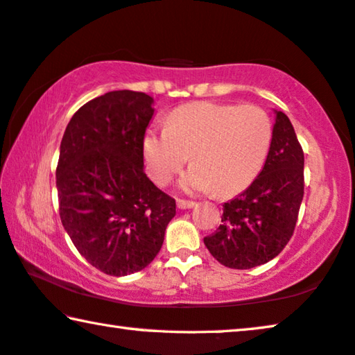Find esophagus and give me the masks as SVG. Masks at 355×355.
<instances>
[{
  "instance_id": "1",
  "label": "esophagus",
  "mask_w": 355,
  "mask_h": 355,
  "mask_svg": "<svg viewBox=\"0 0 355 355\" xmlns=\"http://www.w3.org/2000/svg\"><path fill=\"white\" fill-rule=\"evenodd\" d=\"M196 205V202L193 200H184V199H177V207L180 210H187V209H193Z\"/></svg>"
}]
</instances>
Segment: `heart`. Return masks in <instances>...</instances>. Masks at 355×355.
I'll return each instance as SVG.
<instances>
[{
  "label": "heart",
  "instance_id": "heart-1",
  "mask_svg": "<svg viewBox=\"0 0 355 355\" xmlns=\"http://www.w3.org/2000/svg\"><path fill=\"white\" fill-rule=\"evenodd\" d=\"M271 137V121L260 107L196 102L173 111L167 129L146 132L144 157L151 178L166 184L191 155L194 166L180 178V188L232 196L260 173Z\"/></svg>",
  "mask_w": 355,
  "mask_h": 355
}]
</instances>
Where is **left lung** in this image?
<instances>
[{
  "label": "left lung",
  "instance_id": "8db88e82",
  "mask_svg": "<svg viewBox=\"0 0 355 355\" xmlns=\"http://www.w3.org/2000/svg\"><path fill=\"white\" fill-rule=\"evenodd\" d=\"M271 146L260 175L223 204L221 225L204 244L216 261L250 269L276 258L293 234L304 194V155L288 116L274 110Z\"/></svg>",
  "mask_w": 355,
  "mask_h": 355
}]
</instances>
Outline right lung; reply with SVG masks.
Here are the masks:
<instances>
[{"label":"right lung","mask_w":355,"mask_h":355,"mask_svg":"<svg viewBox=\"0 0 355 355\" xmlns=\"http://www.w3.org/2000/svg\"><path fill=\"white\" fill-rule=\"evenodd\" d=\"M155 98L113 91L68 123L57 164L60 220L78 252L108 276L145 269L159 253L175 200L144 172Z\"/></svg>","instance_id":"obj_1"}]
</instances>
